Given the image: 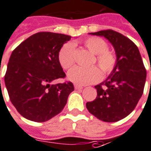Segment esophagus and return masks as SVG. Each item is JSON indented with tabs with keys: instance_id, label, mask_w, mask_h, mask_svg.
<instances>
[{
	"instance_id": "1",
	"label": "esophagus",
	"mask_w": 151,
	"mask_h": 151,
	"mask_svg": "<svg viewBox=\"0 0 151 151\" xmlns=\"http://www.w3.org/2000/svg\"><path fill=\"white\" fill-rule=\"evenodd\" d=\"M74 88H75L76 90H81V89H83V87L82 86H79V85L75 84V85H74Z\"/></svg>"
}]
</instances>
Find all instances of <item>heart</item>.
I'll use <instances>...</instances> for the list:
<instances>
[{
    "mask_svg": "<svg viewBox=\"0 0 151 151\" xmlns=\"http://www.w3.org/2000/svg\"><path fill=\"white\" fill-rule=\"evenodd\" d=\"M83 45L87 50L96 55L93 63L96 62L102 73L107 75L113 72L117 63L114 53L108 49L105 41L97 37H91L84 40ZM75 46L73 43H66L61 47L58 55V60L61 67L64 69H69L74 65ZM102 77L101 70L91 66L89 68L75 67L68 73V78L75 84L87 85L100 81Z\"/></svg>",
    "mask_w": 151,
    "mask_h": 151,
    "instance_id": "1",
    "label": "heart"
}]
</instances>
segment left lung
I'll list each match as a JSON object with an SVG mask.
<instances>
[{
	"label": "left lung",
	"instance_id": "1",
	"mask_svg": "<svg viewBox=\"0 0 151 151\" xmlns=\"http://www.w3.org/2000/svg\"><path fill=\"white\" fill-rule=\"evenodd\" d=\"M105 37L114 48L117 63L103 83L95 86L97 96L86 104L98 119L112 123L123 119L133 111L142 97L146 70L137 46L127 37L111 29L91 32Z\"/></svg>",
	"mask_w": 151,
	"mask_h": 151
}]
</instances>
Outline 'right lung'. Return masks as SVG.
I'll list each match as a JSON object with an SVG mask.
<instances>
[{
  "instance_id": "1",
  "label": "right lung",
  "mask_w": 151,
  "mask_h": 151,
  "mask_svg": "<svg viewBox=\"0 0 151 151\" xmlns=\"http://www.w3.org/2000/svg\"><path fill=\"white\" fill-rule=\"evenodd\" d=\"M70 39L65 34L41 32L13 50L5 83L11 103L25 119L46 122L60 114L66 105L68 95L74 90L73 83H50L65 77L58 55Z\"/></svg>"
}]
</instances>
